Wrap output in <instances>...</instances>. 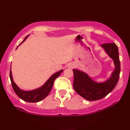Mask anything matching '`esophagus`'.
I'll return each mask as SVG.
<instances>
[{
	"instance_id": "34e87169",
	"label": "esophagus",
	"mask_w": 130,
	"mask_h": 130,
	"mask_svg": "<svg viewBox=\"0 0 130 130\" xmlns=\"http://www.w3.org/2000/svg\"><path fill=\"white\" fill-rule=\"evenodd\" d=\"M68 67L70 68H74V65L73 64H69V65H68Z\"/></svg>"
}]
</instances>
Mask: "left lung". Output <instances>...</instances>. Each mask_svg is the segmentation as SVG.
Instances as JSON below:
<instances>
[{
	"mask_svg": "<svg viewBox=\"0 0 130 130\" xmlns=\"http://www.w3.org/2000/svg\"><path fill=\"white\" fill-rule=\"evenodd\" d=\"M105 53L114 62L115 68L110 77L103 83H97L86 73L73 69V87L77 94L89 101L102 99L112 91L117 85L120 72L119 50L115 43H105L101 45Z\"/></svg>",
	"mask_w": 130,
	"mask_h": 130,
	"instance_id": "left-lung-1",
	"label": "left lung"
}]
</instances>
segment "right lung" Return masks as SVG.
<instances>
[{"instance_id":"1","label":"right lung","mask_w":130,"mask_h":130,"mask_svg":"<svg viewBox=\"0 0 130 130\" xmlns=\"http://www.w3.org/2000/svg\"><path fill=\"white\" fill-rule=\"evenodd\" d=\"M28 37H29V35H27V36L24 38V40L19 44V45L21 44ZM18 47V46L16 47V49H17ZM62 72H63V70H61L59 71H58V72H56V73L53 74L48 79L46 80V83H44L42 86H41V87L39 88H37L36 89H34V90L29 91L22 90V89H21L20 88L15 84V83H14V80H13L12 73H11V70H10V80H11V84H12L13 90H14V92H15L16 95H17L21 99H22V100L25 101H27V102L36 103L41 101L49 95L51 90L52 88H53L54 82L55 79H56L58 76H59L60 74H61V73Z\"/></svg>"}]
</instances>
